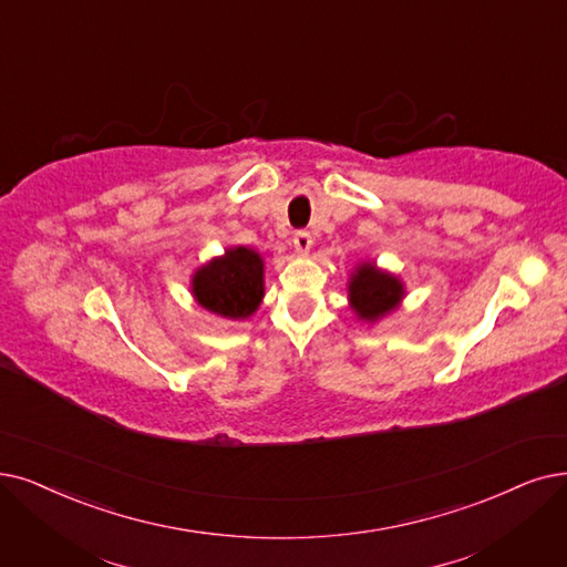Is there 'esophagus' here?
I'll return each instance as SVG.
<instances>
[{"instance_id":"1","label":"esophagus","mask_w":567,"mask_h":567,"mask_svg":"<svg viewBox=\"0 0 567 567\" xmlns=\"http://www.w3.org/2000/svg\"><path fill=\"white\" fill-rule=\"evenodd\" d=\"M311 244H313V237H311L309 230H298L296 237H292V246H296L298 254H307Z\"/></svg>"}]
</instances>
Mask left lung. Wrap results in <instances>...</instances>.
<instances>
[{"label":"left lung","instance_id":"left-lung-1","mask_svg":"<svg viewBox=\"0 0 567 567\" xmlns=\"http://www.w3.org/2000/svg\"><path fill=\"white\" fill-rule=\"evenodd\" d=\"M351 305L360 319H379L391 311L402 298V284L383 271L374 269V265H362L349 286Z\"/></svg>","mask_w":567,"mask_h":567}]
</instances>
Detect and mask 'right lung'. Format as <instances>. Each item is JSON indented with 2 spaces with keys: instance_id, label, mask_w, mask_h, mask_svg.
Wrapping results in <instances>:
<instances>
[{
  "instance_id": "right-lung-1",
  "label": "right lung",
  "mask_w": 567,
  "mask_h": 567,
  "mask_svg": "<svg viewBox=\"0 0 567 567\" xmlns=\"http://www.w3.org/2000/svg\"><path fill=\"white\" fill-rule=\"evenodd\" d=\"M193 292L205 309L225 319H246L262 298V260L251 248H233L197 271Z\"/></svg>"
}]
</instances>
